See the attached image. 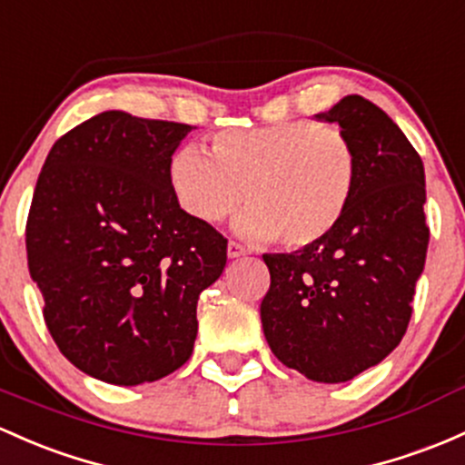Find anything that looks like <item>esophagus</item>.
Wrapping results in <instances>:
<instances>
[{
    "instance_id": "obj_1",
    "label": "esophagus",
    "mask_w": 465,
    "mask_h": 465,
    "mask_svg": "<svg viewBox=\"0 0 465 465\" xmlns=\"http://www.w3.org/2000/svg\"><path fill=\"white\" fill-rule=\"evenodd\" d=\"M227 256H229V258H241V256H247V249H244L242 244H238V242L229 241V244H227Z\"/></svg>"
}]
</instances>
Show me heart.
Here are the masks:
<instances>
[{"label": "heart", "mask_w": 465, "mask_h": 465, "mask_svg": "<svg viewBox=\"0 0 465 465\" xmlns=\"http://www.w3.org/2000/svg\"><path fill=\"white\" fill-rule=\"evenodd\" d=\"M176 203L201 223L238 207L233 229L247 241L302 249L335 232L357 185V154L335 125L311 119L224 130L207 152L183 145L167 163Z\"/></svg>", "instance_id": "obj_1"}]
</instances>
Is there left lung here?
<instances>
[{"label": "left lung", "mask_w": 465, "mask_h": 465, "mask_svg": "<svg viewBox=\"0 0 465 465\" xmlns=\"http://www.w3.org/2000/svg\"><path fill=\"white\" fill-rule=\"evenodd\" d=\"M315 119L338 124L357 154V185L322 242L264 253L260 304L273 355L313 381L340 384L380 364L404 338L428 249L423 163L384 110L360 94Z\"/></svg>", "instance_id": "left-lung-1"}]
</instances>
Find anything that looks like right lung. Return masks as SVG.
Returning a JSON list of instances; mask_svg holds the SVG:
<instances>
[{
	"label": "right lung",
	"instance_id": "add662e5",
	"mask_svg": "<svg viewBox=\"0 0 465 465\" xmlns=\"http://www.w3.org/2000/svg\"><path fill=\"white\" fill-rule=\"evenodd\" d=\"M192 125L108 110L54 143L25 249L54 344L85 375L136 386L174 373L198 333V295L227 241L176 203L167 163Z\"/></svg>",
	"mask_w": 465,
	"mask_h": 465
}]
</instances>
